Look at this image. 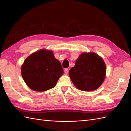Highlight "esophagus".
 I'll return each mask as SVG.
<instances>
[{
	"label": "esophagus",
	"mask_w": 131,
	"mask_h": 131,
	"mask_svg": "<svg viewBox=\"0 0 131 131\" xmlns=\"http://www.w3.org/2000/svg\"><path fill=\"white\" fill-rule=\"evenodd\" d=\"M64 72H65V74H68V73H69V69H65V70H64Z\"/></svg>",
	"instance_id": "1"
}]
</instances>
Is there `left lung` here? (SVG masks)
<instances>
[{
  "label": "left lung",
  "instance_id": "obj_1",
  "mask_svg": "<svg viewBox=\"0 0 131 131\" xmlns=\"http://www.w3.org/2000/svg\"><path fill=\"white\" fill-rule=\"evenodd\" d=\"M106 65L104 60L94 53H83L69 71V76L79 90L92 91L98 88L105 79Z\"/></svg>",
  "mask_w": 131,
  "mask_h": 131
}]
</instances>
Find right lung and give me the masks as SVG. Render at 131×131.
Masks as SVG:
<instances>
[{
	"instance_id": "add662e5",
	"label": "right lung",
	"mask_w": 131,
	"mask_h": 131,
	"mask_svg": "<svg viewBox=\"0 0 131 131\" xmlns=\"http://www.w3.org/2000/svg\"><path fill=\"white\" fill-rule=\"evenodd\" d=\"M63 73L61 63L52 51L41 49L25 60L21 67L24 81L31 90L42 92L53 88Z\"/></svg>"
}]
</instances>
